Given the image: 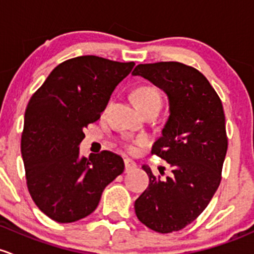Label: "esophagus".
<instances>
[{
    "instance_id": "esophagus-1",
    "label": "esophagus",
    "mask_w": 254,
    "mask_h": 254,
    "mask_svg": "<svg viewBox=\"0 0 254 254\" xmlns=\"http://www.w3.org/2000/svg\"><path fill=\"white\" fill-rule=\"evenodd\" d=\"M137 167V164L134 163L130 159H125V171L126 172H130L132 170H134Z\"/></svg>"
}]
</instances>
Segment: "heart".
Wrapping results in <instances>:
<instances>
[{
    "instance_id": "1",
    "label": "heart",
    "mask_w": 254,
    "mask_h": 254,
    "mask_svg": "<svg viewBox=\"0 0 254 254\" xmlns=\"http://www.w3.org/2000/svg\"><path fill=\"white\" fill-rule=\"evenodd\" d=\"M133 100L137 104V106L140 110H145L149 106L153 105H161V95L158 88L153 85H142L133 91ZM148 143V138L138 137L135 139L129 140L126 143L127 149L132 153L137 150L138 146L145 145Z\"/></svg>"
}]
</instances>
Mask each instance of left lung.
I'll list each match as a JSON object with an SVG mask.
<instances>
[{"instance_id":"1","label":"left lung","mask_w":254,"mask_h":254,"mask_svg":"<svg viewBox=\"0 0 254 254\" xmlns=\"http://www.w3.org/2000/svg\"><path fill=\"white\" fill-rule=\"evenodd\" d=\"M142 75L169 96L170 116L151 154L171 166L149 176L148 188L134 203L135 214L146 227L170 234L194 221L215 194L227 151L225 114L220 98L194 67L181 62L138 64Z\"/></svg>"}]
</instances>
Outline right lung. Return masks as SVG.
Segmentation results:
<instances>
[{"mask_svg": "<svg viewBox=\"0 0 254 254\" xmlns=\"http://www.w3.org/2000/svg\"><path fill=\"white\" fill-rule=\"evenodd\" d=\"M134 64L93 55L69 59L30 98L20 142L25 179L34 203L52 220L67 224L88 216L124 172L121 156L104 150L80 159L78 145Z\"/></svg>", "mask_w": 254, "mask_h": 254, "instance_id": "add662e5", "label": "right lung"}]
</instances>
